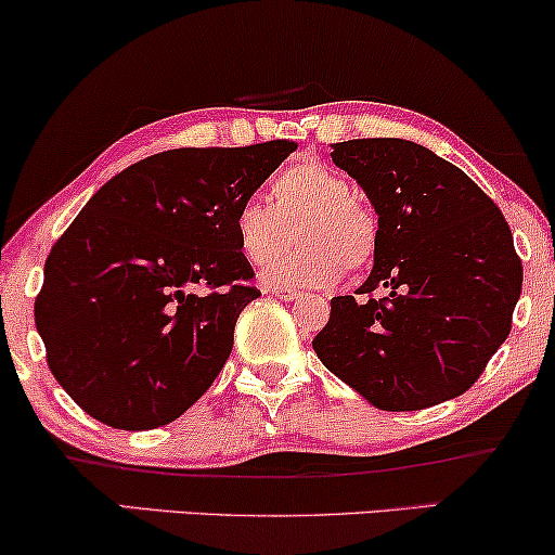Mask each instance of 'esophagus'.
I'll list each match as a JSON object with an SVG mask.
<instances>
[{"mask_svg": "<svg viewBox=\"0 0 555 555\" xmlns=\"http://www.w3.org/2000/svg\"><path fill=\"white\" fill-rule=\"evenodd\" d=\"M268 291H270L272 295H278V298H283V300H298V298H304V293L295 291V287H285V285L268 287Z\"/></svg>", "mask_w": 555, "mask_h": 555, "instance_id": "esophagus-1", "label": "esophagus"}]
</instances>
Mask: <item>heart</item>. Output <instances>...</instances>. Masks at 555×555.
<instances>
[{
    "instance_id": "heart-1",
    "label": "heart",
    "mask_w": 555,
    "mask_h": 555,
    "mask_svg": "<svg viewBox=\"0 0 555 555\" xmlns=\"http://www.w3.org/2000/svg\"><path fill=\"white\" fill-rule=\"evenodd\" d=\"M293 229L298 247L264 270L270 283L328 285L344 275V268H370L377 251V216L354 198V185L339 170L313 157L280 170L270 183V201L249 196L232 216L236 251L249 264L280 255Z\"/></svg>"
}]
</instances>
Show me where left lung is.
<instances>
[{"label":"left lung","mask_w":555,"mask_h":555,"mask_svg":"<svg viewBox=\"0 0 555 555\" xmlns=\"http://www.w3.org/2000/svg\"><path fill=\"white\" fill-rule=\"evenodd\" d=\"M331 147L370 196L379 240L362 298H331L315 354L383 410L456 398L513 328L522 262L505 216L462 168L415 142L366 137Z\"/></svg>","instance_id":"left-lung-1"}]
</instances>
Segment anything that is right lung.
<instances>
[{"label": "right lung", "instance_id": "add662e5", "mask_svg": "<svg viewBox=\"0 0 555 555\" xmlns=\"http://www.w3.org/2000/svg\"><path fill=\"white\" fill-rule=\"evenodd\" d=\"M295 147L150 155L102 185L53 244L35 323L57 385L91 418L160 428L211 387L236 319L260 298L236 251L234 208Z\"/></svg>", "mask_w": 555, "mask_h": 555}]
</instances>
